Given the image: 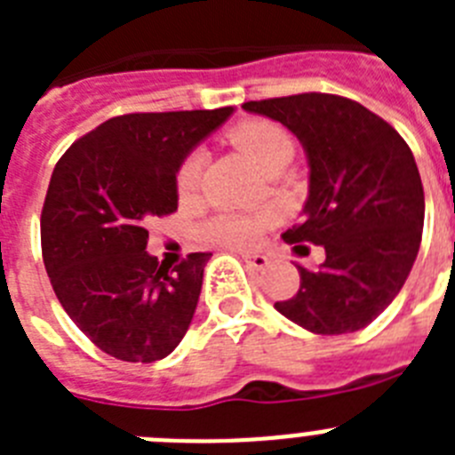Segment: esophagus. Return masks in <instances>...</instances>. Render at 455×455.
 Instances as JSON below:
<instances>
[{"label": "esophagus", "instance_id": "esophagus-1", "mask_svg": "<svg viewBox=\"0 0 455 455\" xmlns=\"http://www.w3.org/2000/svg\"><path fill=\"white\" fill-rule=\"evenodd\" d=\"M243 262H246V268H251V271H264V268L268 267V257L243 255Z\"/></svg>", "mask_w": 455, "mask_h": 455}]
</instances>
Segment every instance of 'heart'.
<instances>
[{
    "mask_svg": "<svg viewBox=\"0 0 455 455\" xmlns=\"http://www.w3.org/2000/svg\"><path fill=\"white\" fill-rule=\"evenodd\" d=\"M230 140L239 148L243 155L255 164L259 171L273 166L277 162H289L293 155V140L284 127L271 120H243L230 132ZM200 172H203V155L191 152V155L180 164L178 175H175V188L182 200H191L198 191ZM271 220L268 214L259 216H236L223 214L209 220L203 228V235L207 239H214L225 246L248 248L259 239L264 225Z\"/></svg>",
    "mask_w": 455,
    "mask_h": 455,
    "instance_id": "1",
    "label": "heart"
}]
</instances>
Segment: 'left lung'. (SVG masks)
<instances>
[{
  "instance_id": "left-lung-1",
  "label": "left lung",
  "mask_w": 455,
  "mask_h": 455,
  "mask_svg": "<svg viewBox=\"0 0 455 455\" xmlns=\"http://www.w3.org/2000/svg\"><path fill=\"white\" fill-rule=\"evenodd\" d=\"M243 108L300 140L307 200L303 223L284 241L325 251L319 268L299 267L300 289L275 309L315 335L360 331L396 299L419 252L424 187L415 156L392 124L339 95L300 92Z\"/></svg>"
}]
</instances>
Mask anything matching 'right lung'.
Returning a JSON list of instances; mask_svg holds the SVG:
<instances>
[{
	"mask_svg": "<svg viewBox=\"0 0 455 455\" xmlns=\"http://www.w3.org/2000/svg\"><path fill=\"white\" fill-rule=\"evenodd\" d=\"M232 111L118 116L56 164L40 214L43 262L68 316L108 355L156 363L187 335L212 252L164 267L146 251V225L178 209L180 164Z\"/></svg>",
	"mask_w": 455,
	"mask_h": 455,
	"instance_id": "add662e5",
	"label": "right lung"
}]
</instances>
